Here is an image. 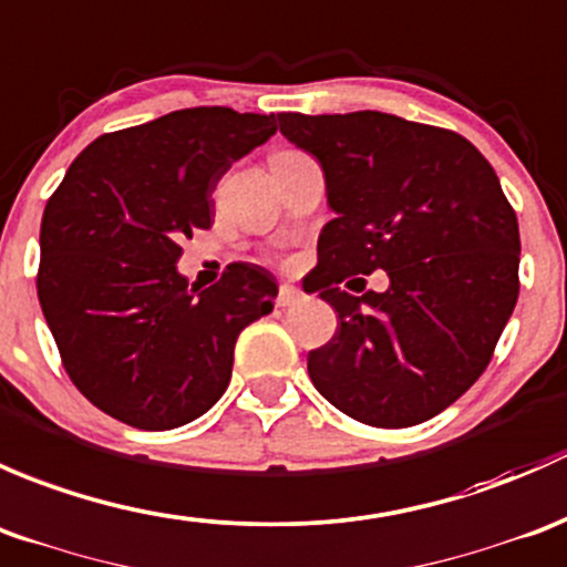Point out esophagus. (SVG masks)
<instances>
[{
  "mask_svg": "<svg viewBox=\"0 0 567 567\" xmlns=\"http://www.w3.org/2000/svg\"><path fill=\"white\" fill-rule=\"evenodd\" d=\"M302 300V291L297 289V286H291V284H284L281 289H278V308H291V306H297V302Z\"/></svg>",
  "mask_w": 567,
  "mask_h": 567,
  "instance_id": "34e87169",
  "label": "esophagus"
}]
</instances>
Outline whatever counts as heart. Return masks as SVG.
<instances>
[{
  "label": "heart",
  "instance_id": "1",
  "mask_svg": "<svg viewBox=\"0 0 567 567\" xmlns=\"http://www.w3.org/2000/svg\"><path fill=\"white\" fill-rule=\"evenodd\" d=\"M281 153H289V150H281Z\"/></svg>",
  "mask_w": 567,
  "mask_h": 567
}]
</instances>
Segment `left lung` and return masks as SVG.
Segmentation results:
<instances>
[{
	"instance_id": "obj_1",
	"label": "left lung",
	"mask_w": 567,
	"mask_h": 567,
	"mask_svg": "<svg viewBox=\"0 0 567 567\" xmlns=\"http://www.w3.org/2000/svg\"><path fill=\"white\" fill-rule=\"evenodd\" d=\"M278 125L319 161L336 213L306 289L341 319L308 352L313 388L379 429L434 417L486 371L516 308L518 220L492 163L458 133L382 111L278 114ZM377 269L384 292L340 286Z\"/></svg>"
}]
</instances>
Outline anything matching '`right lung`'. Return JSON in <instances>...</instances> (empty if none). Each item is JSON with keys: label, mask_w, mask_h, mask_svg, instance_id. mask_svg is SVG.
I'll list each match as a JSON object with an SVG mask.
<instances>
[{"label": "right lung", "mask_w": 567, "mask_h": 567, "mask_svg": "<svg viewBox=\"0 0 567 567\" xmlns=\"http://www.w3.org/2000/svg\"><path fill=\"white\" fill-rule=\"evenodd\" d=\"M276 131L272 114L183 109L106 133L70 163L40 224L38 297L97 410L168 431L229 388L237 336L272 311L278 284L240 261L209 289L188 286L179 240L209 229L218 179Z\"/></svg>", "instance_id": "right-lung-1"}]
</instances>
